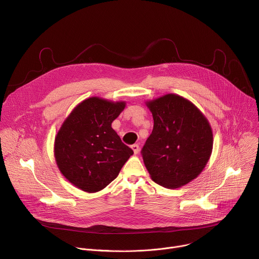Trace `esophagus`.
<instances>
[{
	"label": "esophagus",
	"instance_id": "34e87169",
	"mask_svg": "<svg viewBox=\"0 0 259 259\" xmlns=\"http://www.w3.org/2000/svg\"><path fill=\"white\" fill-rule=\"evenodd\" d=\"M131 148L133 149V151H134L135 154L138 153V151H139V145H138V144H133V145L131 146Z\"/></svg>",
	"mask_w": 259,
	"mask_h": 259
}]
</instances>
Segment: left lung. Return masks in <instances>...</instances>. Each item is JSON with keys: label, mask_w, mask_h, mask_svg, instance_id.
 Here are the masks:
<instances>
[{"label": "left lung", "mask_w": 259, "mask_h": 259, "mask_svg": "<svg viewBox=\"0 0 259 259\" xmlns=\"http://www.w3.org/2000/svg\"><path fill=\"white\" fill-rule=\"evenodd\" d=\"M153 129L141 153L152 181L165 188L182 187L201 173L212 151L206 117L187 99L168 94L146 102Z\"/></svg>", "instance_id": "left-lung-1"}]
</instances>
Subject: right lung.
Instances as JSON below:
<instances>
[{"label":"right lung","mask_w":259,"mask_h":259,"mask_svg":"<svg viewBox=\"0 0 259 259\" xmlns=\"http://www.w3.org/2000/svg\"><path fill=\"white\" fill-rule=\"evenodd\" d=\"M125 102L93 97L77 105L58 131L54 154L62 175L82 191L95 193L119 175L133 150L112 128Z\"/></svg>","instance_id":"right-lung-1"}]
</instances>
